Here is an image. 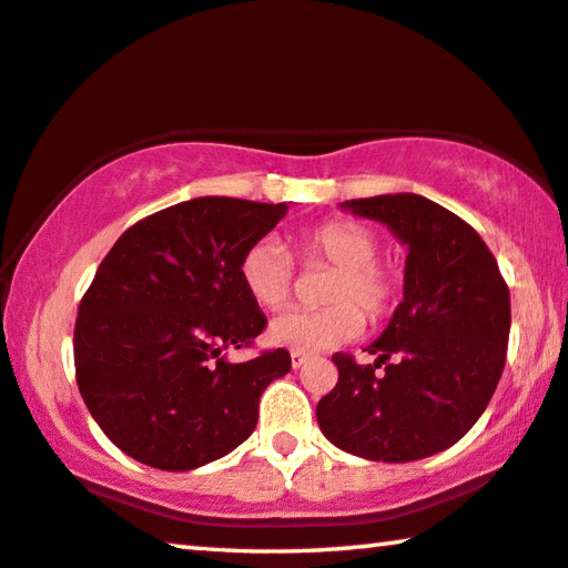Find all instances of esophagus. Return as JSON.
I'll return each instance as SVG.
<instances>
[{
	"label": "esophagus",
	"instance_id": "obj_1",
	"mask_svg": "<svg viewBox=\"0 0 568 568\" xmlns=\"http://www.w3.org/2000/svg\"><path fill=\"white\" fill-rule=\"evenodd\" d=\"M291 364H293V368H301L303 364H308V354H303V351H293Z\"/></svg>",
	"mask_w": 568,
	"mask_h": 568
}]
</instances>
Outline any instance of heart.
I'll use <instances>...</instances> for the list:
<instances>
[{"label": "heart", "mask_w": 568, "mask_h": 568, "mask_svg": "<svg viewBox=\"0 0 568 568\" xmlns=\"http://www.w3.org/2000/svg\"><path fill=\"white\" fill-rule=\"evenodd\" d=\"M295 252L305 267H333L323 287L321 311H287L270 323L275 346L293 351H326L354 341L368 323H382L397 311L404 273L397 263L379 257V237L354 220H328L301 232ZM240 281L260 308L277 311L291 301L295 267L287 252L260 240L240 260Z\"/></svg>", "instance_id": "1"}]
</instances>
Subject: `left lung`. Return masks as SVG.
Here are the masks:
<instances>
[{"mask_svg":"<svg viewBox=\"0 0 568 568\" xmlns=\"http://www.w3.org/2000/svg\"><path fill=\"white\" fill-rule=\"evenodd\" d=\"M344 206L384 222L409 255L404 301L366 348L376 362L333 354L338 382L318 402V427L366 460H422L465 437L488 407L506 366L508 285L478 232L437 202L382 194Z\"/></svg>","mask_w":568,"mask_h":568,"instance_id":"left-lung-1","label":"left lung"}]
</instances>
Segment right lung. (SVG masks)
I'll use <instances>...</instances> for the list:
<instances>
[{
    "label": "right lung",
    "mask_w": 568,
    "mask_h": 568,
    "mask_svg": "<svg viewBox=\"0 0 568 568\" xmlns=\"http://www.w3.org/2000/svg\"><path fill=\"white\" fill-rule=\"evenodd\" d=\"M285 210L196 196L139 220L98 265L78 305L75 379L133 460L182 473L232 453L257 425L260 394L291 372L285 348L242 364L222 356L267 326L240 260Z\"/></svg>",
    "instance_id": "right-lung-1"
}]
</instances>
